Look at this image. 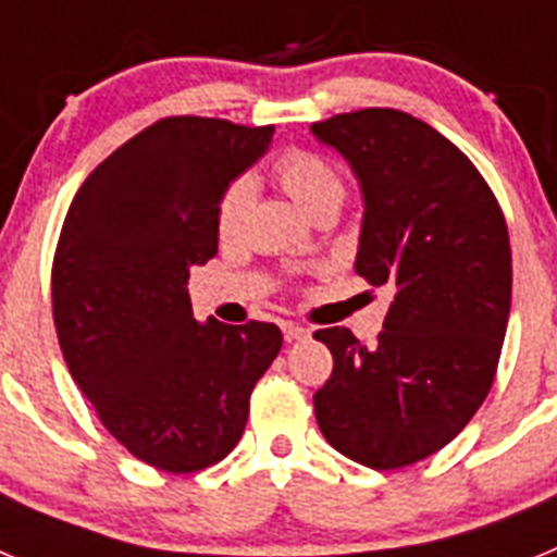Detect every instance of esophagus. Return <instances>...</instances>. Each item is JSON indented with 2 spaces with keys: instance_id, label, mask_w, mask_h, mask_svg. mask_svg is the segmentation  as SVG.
<instances>
[{
  "instance_id": "34e87169",
  "label": "esophagus",
  "mask_w": 557,
  "mask_h": 557,
  "mask_svg": "<svg viewBox=\"0 0 557 557\" xmlns=\"http://www.w3.org/2000/svg\"><path fill=\"white\" fill-rule=\"evenodd\" d=\"M282 332H284V339H289V343H293V339L309 337V329L301 326V323H293V321L282 323Z\"/></svg>"
}]
</instances>
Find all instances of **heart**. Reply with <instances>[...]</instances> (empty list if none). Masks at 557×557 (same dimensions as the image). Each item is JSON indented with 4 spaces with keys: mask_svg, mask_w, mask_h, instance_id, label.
Wrapping results in <instances>:
<instances>
[{
    "mask_svg": "<svg viewBox=\"0 0 557 557\" xmlns=\"http://www.w3.org/2000/svg\"><path fill=\"white\" fill-rule=\"evenodd\" d=\"M275 178L284 186L289 198L309 214H321L326 209H339L346 198V181L334 164L321 159L318 152L287 150L275 161ZM253 181L234 178L220 195L218 203V234L223 239L239 234L253 206Z\"/></svg>",
    "mask_w": 557,
    "mask_h": 557,
    "instance_id": "1",
    "label": "heart"
}]
</instances>
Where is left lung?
I'll return each mask as SVG.
<instances>
[{"label": "left lung", "mask_w": 557, "mask_h": 557, "mask_svg": "<svg viewBox=\"0 0 557 557\" xmlns=\"http://www.w3.org/2000/svg\"><path fill=\"white\" fill-rule=\"evenodd\" d=\"M312 133L362 189L354 270L393 287L373 348L346 326L314 332L334 357L314 416L339 455L401 469L444 449L494 385L513 284L508 225L476 166L410 113H337Z\"/></svg>", "instance_id": "8db88e82"}]
</instances>
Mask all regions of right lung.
<instances>
[{
    "mask_svg": "<svg viewBox=\"0 0 557 557\" xmlns=\"http://www.w3.org/2000/svg\"><path fill=\"white\" fill-rule=\"evenodd\" d=\"M273 125L166 116L97 166L63 220L52 314L69 373L133 457L170 474L223 460L282 351L273 323L191 314L189 268L218 253V203Z\"/></svg>",
    "mask_w": 557,
    "mask_h": 557,
    "instance_id": "1",
    "label": "right lung"
}]
</instances>
